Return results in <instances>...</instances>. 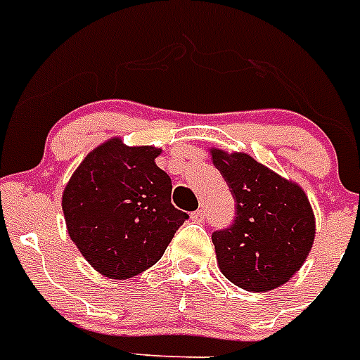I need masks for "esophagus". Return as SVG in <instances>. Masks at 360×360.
I'll list each match as a JSON object with an SVG mask.
<instances>
[{"label":"esophagus","instance_id":"esophagus-1","mask_svg":"<svg viewBox=\"0 0 360 360\" xmlns=\"http://www.w3.org/2000/svg\"><path fill=\"white\" fill-rule=\"evenodd\" d=\"M192 221L195 223H203L205 221V210H195V212H192Z\"/></svg>","mask_w":360,"mask_h":360}]
</instances>
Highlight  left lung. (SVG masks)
<instances>
[{"instance_id": "obj_1", "label": "left lung", "mask_w": 360, "mask_h": 360, "mask_svg": "<svg viewBox=\"0 0 360 360\" xmlns=\"http://www.w3.org/2000/svg\"><path fill=\"white\" fill-rule=\"evenodd\" d=\"M212 162L231 188L236 216L212 232L217 265L234 285L271 291L297 273L315 241V216L304 190L247 153L212 148Z\"/></svg>"}]
</instances>
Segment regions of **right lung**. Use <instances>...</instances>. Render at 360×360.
Wrapping results in <instances>:
<instances>
[{"mask_svg":"<svg viewBox=\"0 0 360 360\" xmlns=\"http://www.w3.org/2000/svg\"><path fill=\"white\" fill-rule=\"evenodd\" d=\"M155 146L110 139L80 162L62 195L71 240L101 274L137 276L157 264L188 214L172 205V179Z\"/></svg>","mask_w":360,"mask_h":360,"instance_id":"add662e5","label":"right lung"}]
</instances>
